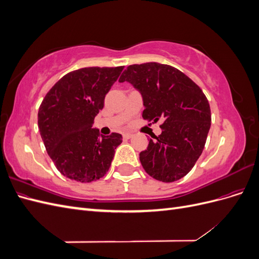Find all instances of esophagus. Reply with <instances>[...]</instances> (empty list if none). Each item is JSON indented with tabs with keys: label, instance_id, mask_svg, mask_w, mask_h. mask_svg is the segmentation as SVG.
Segmentation results:
<instances>
[{
	"label": "esophagus",
	"instance_id": "34e87169",
	"mask_svg": "<svg viewBox=\"0 0 259 259\" xmlns=\"http://www.w3.org/2000/svg\"><path fill=\"white\" fill-rule=\"evenodd\" d=\"M132 137H133V134H130V133H125V134H123L124 139H130Z\"/></svg>",
	"mask_w": 259,
	"mask_h": 259
}]
</instances>
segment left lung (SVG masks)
Instances as JSON below:
<instances>
[{
	"instance_id": "obj_1",
	"label": "left lung",
	"mask_w": 259,
	"mask_h": 259,
	"mask_svg": "<svg viewBox=\"0 0 259 259\" xmlns=\"http://www.w3.org/2000/svg\"><path fill=\"white\" fill-rule=\"evenodd\" d=\"M119 82L140 93L144 119L164 121L161 135L149 139L139 154L147 174L163 183L186 176L202 154L210 127L204 93L178 69L158 62L128 66Z\"/></svg>"
}]
</instances>
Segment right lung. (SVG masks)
<instances>
[{
	"label": "right lung",
	"mask_w": 259,
	"mask_h": 259,
	"mask_svg": "<svg viewBox=\"0 0 259 259\" xmlns=\"http://www.w3.org/2000/svg\"><path fill=\"white\" fill-rule=\"evenodd\" d=\"M124 67H90L69 72L46 94L37 124L44 146L60 173L75 182L105 176L122 135L93 128L105 96Z\"/></svg>",
	"instance_id": "1"
}]
</instances>
